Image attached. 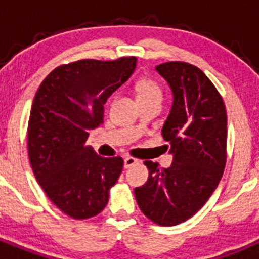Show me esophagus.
<instances>
[{
	"label": "esophagus",
	"mask_w": 259,
	"mask_h": 259,
	"mask_svg": "<svg viewBox=\"0 0 259 259\" xmlns=\"http://www.w3.org/2000/svg\"><path fill=\"white\" fill-rule=\"evenodd\" d=\"M139 163V161H137L136 158L134 157H125L124 158V168H130V167L135 166V164Z\"/></svg>",
	"instance_id": "obj_1"
}]
</instances>
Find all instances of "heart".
<instances>
[{
    "label": "heart",
    "mask_w": 259,
    "mask_h": 259,
    "mask_svg": "<svg viewBox=\"0 0 259 259\" xmlns=\"http://www.w3.org/2000/svg\"><path fill=\"white\" fill-rule=\"evenodd\" d=\"M135 91H136L137 101H162L163 93H162L161 87L155 83L152 79H140L135 84Z\"/></svg>",
    "instance_id": "obj_1"
}]
</instances>
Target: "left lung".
Instances as JSON below:
<instances>
[{
	"instance_id": "obj_1",
	"label": "left lung",
	"mask_w": 259,
	"mask_h": 259,
	"mask_svg": "<svg viewBox=\"0 0 259 259\" xmlns=\"http://www.w3.org/2000/svg\"><path fill=\"white\" fill-rule=\"evenodd\" d=\"M174 95L162 136L174 155L168 168L145 161L149 178L135 188L137 205L159 226H176L193 217L218 187L227 159V114L209 77L187 62L155 67Z\"/></svg>"
}]
</instances>
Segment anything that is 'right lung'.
Here are the masks:
<instances>
[{
	"mask_svg": "<svg viewBox=\"0 0 259 259\" xmlns=\"http://www.w3.org/2000/svg\"><path fill=\"white\" fill-rule=\"evenodd\" d=\"M136 57L61 65L38 87L28 120V157L36 180L74 219L100 214L123 170V158L96 154L87 139L104 123L107 98L132 75Z\"/></svg>",
	"mask_w": 259,
	"mask_h": 259,
	"instance_id": "right-lung-1",
	"label": "right lung"
}]
</instances>
